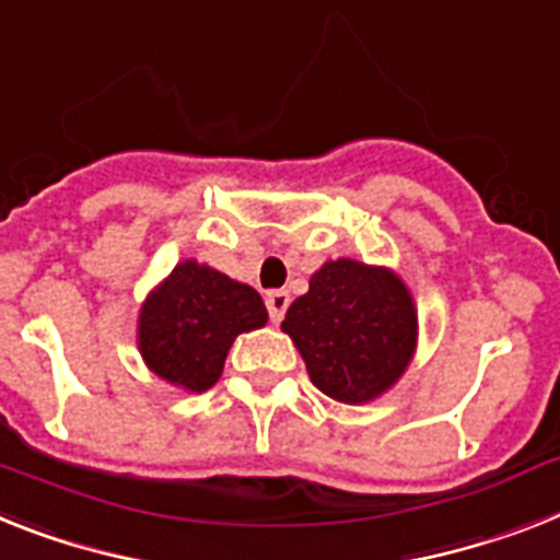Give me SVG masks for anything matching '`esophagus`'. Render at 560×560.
Returning a JSON list of instances; mask_svg holds the SVG:
<instances>
[{
	"instance_id": "34e87169",
	"label": "esophagus",
	"mask_w": 560,
	"mask_h": 560,
	"mask_svg": "<svg viewBox=\"0 0 560 560\" xmlns=\"http://www.w3.org/2000/svg\"><path fill=\"white\" fill-rule=\"evenodd\" d=\"M265 304H267V313H270V322L279 324L290 307V293H284V290H270Z\"/></svg>"
}]
</instances>
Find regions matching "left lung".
Instances as JSON below:
<instances>
[{"label":"left lung","mask_w":560,"mask_h":560,"mask_svg":"<svg viewBox=\"0 0 560 560\" xmlns=\"http://www.w3.org/2000/svg\"><path fill=\"white\" fill-rule=\"evenodd\" d=\"M416 307L396 272L327 261L290 304L284 332L324 396L361 404L398 382L416 350Z\"/></svg>","instance_id":"left-lung-1"}]
</instances>
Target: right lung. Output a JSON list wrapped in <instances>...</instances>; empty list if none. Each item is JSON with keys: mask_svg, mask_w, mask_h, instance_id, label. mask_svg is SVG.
<instances>
[{"mask_svg": "<svg viewBox=\"0 0 560 560\" xmlns=\"http://www.w3.org/2000/svg\"><path fill=\"white\" fill-rule=\"evenodd\" d=\"M261 295L208 265L182 261L139 316V350L148 368L190 393H205L222 375L238 332L265 327Z\"/></svg>", "mask_w": 560, "mask_h": 560, "instance_id": "1", "label": "right lung"}]
</instances>
